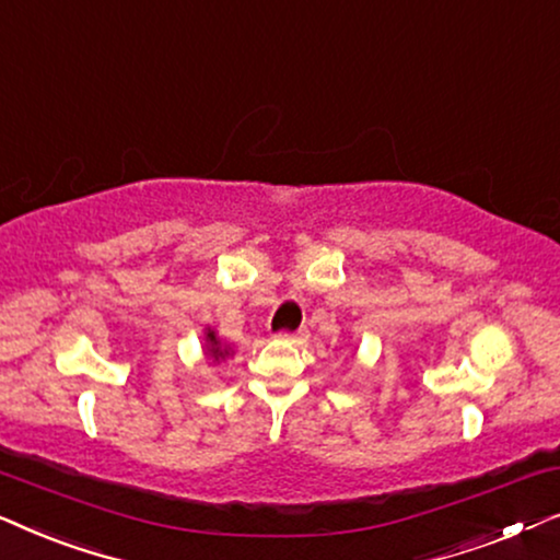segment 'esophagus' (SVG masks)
I'll return each instance as SVG.
<instances>
[{
  "instance_id": "34e87169",
  "label": "esophagus",
  "mask_w": 560,
  "mask_h": 560,
  "mask_svg": "<svg viewBox=\"0 0 560 560\" xmlns=\"http://www.w3.org/2000/svg\"><path fill=\"white\" fill-rule=\"evenodd\" d=\"M278 339H282V341H293V343H303L305 339H308V331H305V328H298V331H293V334L282 331V334H278Z\"/></svg>"
}]
</instances>
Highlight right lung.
<instances>
[{"instance_id": "1", "label": "right lung", "mask_w": 560, "mask_h": 560, "mask_svg": "<svg viewBox=\"0 0 560 560\" xmlns=\"http://www.w3.org/2000/svg\"><path fill=\"white\" fill-rule=\"evenodd\" d=\"M201 349H203V359H206V362H209V364H219V362H224L226 357L234 354L232 343L221 341L219 334H217V328H211V326H206Z\"/></svg>"}]
</instances>
